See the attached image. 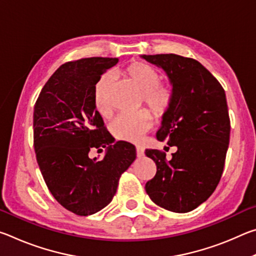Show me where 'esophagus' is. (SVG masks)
<instances>
[{
  "mask_svg": "<svg viewBox=\"0 0 256 256\" xmlns=\"http://www.w3.org/2000/svg\"><path fill=\"white\" fill-rule=\"evenodd\" d=\"M136 156H138V158L144 157V146L140 144L136 146Z\"/></svg>",
  "mask_w": 256,
  "mask_h": 256,
  "instance_id": "esophagus-1",
  "label": "esophagus"
}]
</instances>
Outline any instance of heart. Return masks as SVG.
Returning <instances> with one entry per match:
<instances>
[{
    "label": "heart",
    "mask_w": 256,
    "mask_h": 256,
    "mask_svg": "<svg viewBox=\"0 0 256 256\" xmlns=\"http://www.w3.org/2000/svg\"><path fill=\"white\" fill-rule=\"evenodd\" d=\"M124 76L144 92V102L156 115H162L172 102V89L170 86L160 84V74L149 64L133 62L124 68ZM112 76L104 74L94 88V107L102 116L110 114V107L107 102V92L112 84ZM152 126V116L148 110H141L136 114H123L112 123V133L116 138L128 142H136Z\"/></svg>",
    "instance_id": "1"
}]
</instances>
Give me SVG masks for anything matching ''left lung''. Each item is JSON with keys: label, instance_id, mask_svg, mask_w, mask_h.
Segmentation results:
<instances>
[{"label": "left lung", "instance_id": "8db88e82", "mask_svg": "<svg viewBox=\"0 0 256 256\" xmlns=\"http://www.w3.org/2000/svg\"><path fill=\"white\" fill-rule=\"evenodd\" d=\"M141 58L170 79L174 97L157 138L177 148L170 162L162 150H146L157 166L146 192L164 209L185 214L206 201L222 178L230 136L226 94L196 60L176 54Z\"/></svg>", "mask_w": 256, "mask_h": 256}]
</instances>
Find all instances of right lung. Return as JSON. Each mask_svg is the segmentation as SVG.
Instances as JSON below:
<instances>
[{
  "label": "right lung",
  "instance_id": "right-lung-1",
  "mask_svg": "<svg viewBox=\"0 0 256 256\" xmlns=\"http://www.w3.org/2000/svg\"><path fill=\"white\" fill-rule=\"evenodd\" d=\"M118 58L68 62L54 72L34 108V146L47 188L60 206L78 216L104 209L114 198L120 175L136 158V146L115 142L94 102V88ZM106 149L102 160L88 157Z\"/></svg>",
  "mask_w": 256,
  "mask_h": 256
}]
</instances>
